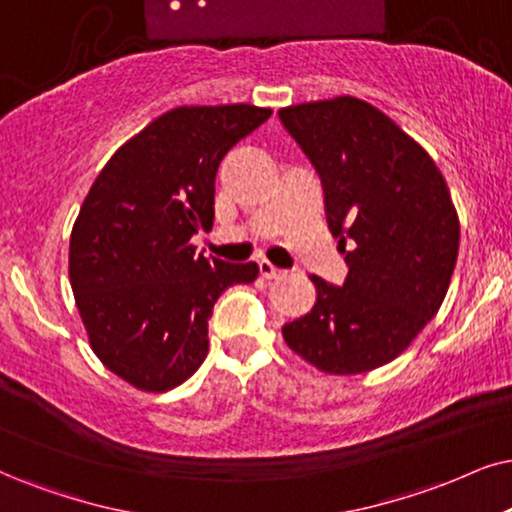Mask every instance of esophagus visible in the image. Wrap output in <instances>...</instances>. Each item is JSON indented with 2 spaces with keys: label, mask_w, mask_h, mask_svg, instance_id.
Returning <instances> with one entry per match:
<instances>
[{
  "label": "esophagus",
  "mask_w": 512,
  "mask_h": 512,
  "mask_svg": "<svg viewBox=\"0 0 512 512\" xmlns=\"http://www.w3.org/2000/svg\"><path fill=\"white\" fill-rule=\"evenodd\" d=\"M260 274L264 278H281L283 274H286V269H278L271 264L269 260H260Z\"/></svg>",
  "instance_id": "obj_1"
}]
</instances>
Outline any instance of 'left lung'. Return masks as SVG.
Segmentation results:
<instances>
[{"label": "left lung", "instance_id": "left-lung-1", "mask_svg": "<svg viewBox=\"0 0 512 512\" xmlns=\"http://www.w3.org/2000/svg\"><path fill=\"white\" fill-rule=\"evenodd\" d=\"M319 172L342 286L312 276V312L283 326L319 371L366 373L399 357L439 312L458 257V217L428 153L371 103L338 96L278 111Z\"/></svg>", "mask_w": 512, "mask_h": 512}]
</instances>
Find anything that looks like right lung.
<instances>
[{"mask_svg":"<svg viewBox=\"0 0 512 512\" xmlns=\"http://www.w3.org/2000/svg\"><path fill=\"white\" fill-rule=\"evenodd\" d=\"M269 108L181 106L118 148L84 198L70 236V286L94 354L129 385L167 392L208 357L217 297L260 274L196 255L215 219L222 158Z\"/></svg>","mask_w":512,"mask_h":512,"instance_id":"add662e5","label":"right lung"}]
</instances>
